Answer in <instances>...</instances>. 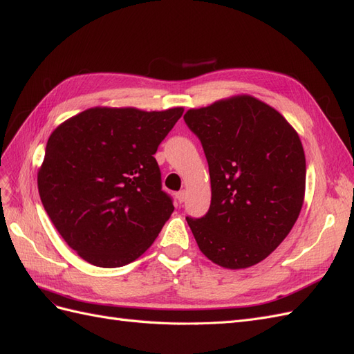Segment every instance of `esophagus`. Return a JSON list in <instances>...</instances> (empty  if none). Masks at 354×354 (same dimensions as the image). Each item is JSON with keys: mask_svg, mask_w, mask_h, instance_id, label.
Instances as JSON below:
<instances>
[{"mask_svg": "<svg viewBox=\"0 0 354 354\" xmlns=\"http://www.w3.org/2000/svg\"><path fill=\"white\" fill-rule=\"evenodd\" d=\"M176 198H178V201H179V203H184V201H185V198H187V191H185V189H183V191H179V193L176 194Z\"/></svg>", "mask_w": 354, "mask_h": 354, "instance_id": "obj_1", "label": "esophagus"}]
</instances>
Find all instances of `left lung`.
Listing matches in <instances>:
<instances>
[{
    "mask_svg": "<svg viewBox=\"0 0 354 354\" xmlns=\"http://www.w3.org/2000/svg\"><path fill=\"white\" fill-rule=\"evenodd\" d=\"M184 120L203 145L212 187L207 214L187 218L198 249L219 267L255 266L286 239L304 203L297 130L249 95L188 109Z\"/></svg>",
    "mask_w": 354,
    "mask_h": 354,
    "instance_id": "1",
    "label": "left lung"
}]
</instances>
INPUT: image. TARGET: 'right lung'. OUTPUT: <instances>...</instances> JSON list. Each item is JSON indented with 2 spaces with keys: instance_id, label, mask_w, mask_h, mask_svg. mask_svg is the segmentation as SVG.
Masks as SVG:
<instances>
[{
  "instance_id": "add662e5",
  "label": "right lung",
  "mask_w": 354,
  "mask_h": 354,
  "mask_svg": "<svg viewBox=\"0 0 354 354\" xmlns=\"http://www.w3.org/2000/svg\"><path fill=\"white\" fill-rule=\"evenodd\" d=\"M183 113L95 106L50 135L38 193L59 234L84 261L123 267L154 243L175 209L154 154Z\"/></svg>"
}]
</instances>
